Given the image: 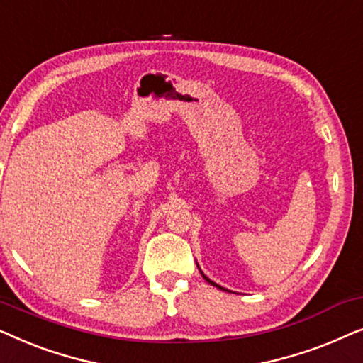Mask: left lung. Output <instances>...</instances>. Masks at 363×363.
Segmentation results:
<instances>
[{
	"mask_svg": "<svg viewBox=\"0 0 363 363\" xmlns=\"http://www.w3.org/2000/svg\"><path fill=\"white\" fill-rule=\"evenodd\" d=\"M198 266V264H196ZM198 269H200V266H198ZM200 272H201V269H200ZM201 276H203V279H205L206 282H208V284H211V286H215V287H218V289H221V291H226V292H231V291H228V289H225V287H221L220 284H216V282H213L211 279H210V277H208V276H205V274H203V272H201Z\"/></svg>",
	"mask_w": 363,
	"mask_h": 363,
	"instance_id": "8db88e82",
	"label": "left lung"
}]
</instances>
